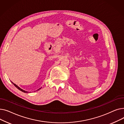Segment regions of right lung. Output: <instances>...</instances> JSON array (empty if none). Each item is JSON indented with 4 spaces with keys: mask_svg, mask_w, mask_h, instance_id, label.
Listing matches in <instances>:
<instances>
[{
    "mask_svg": "<svg viewBox=\"0 0 124 124\" xmlns=\"http://www.w3.org/2000/svg\"><path fill=\"white\" fill-rule=\"evenodd\" d=\"M12 83V84H14V85L18 89H19V90H21V91H22V92H23V93H29V92H27V91H25V90H23V89H22V88H21L20 87H19V86H18L17 85H16V84H15L14 83H13L12 81H11ZM42 88V87H41V88H39V89H38L37 90H40L41 88ZM37 90H36V91H37ZM30 93H31V92H30Z\"/></svg>",
    "mask_w": 124,
    "mask_h": 124,
    "instance_id": "right-lung-1",
    "label": "right lung"
}]
</instances>
